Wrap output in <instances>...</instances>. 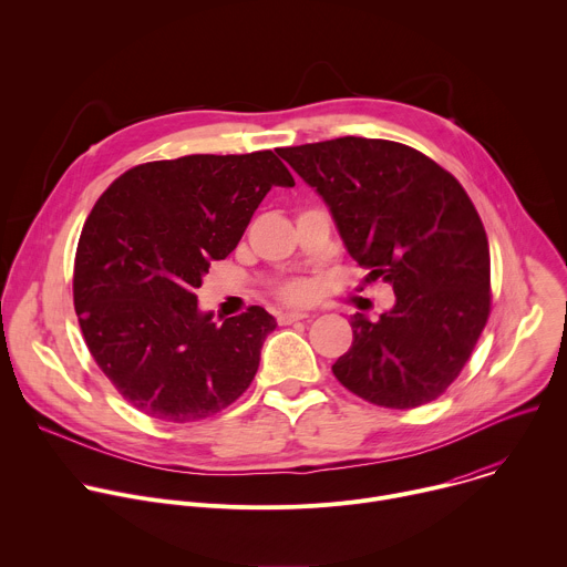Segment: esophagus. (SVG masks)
<instances>
[{
	"label": "esophagus",
	"instance_id": "obj_1",
	"mask_svg": "<svg viewBox=\"0 0 567 567\" xmlns=\"http://www.w3.org/2000/svg\"><path fill=\"white\" fill-rule=\"evenodd\" d=\"M307 318H311L309 311H280V313H278V322H280V326H291V322H296V320H307Z\"/></svg>",
	"mask_w": 567,
	"mask_h": 567
}]
</instances>
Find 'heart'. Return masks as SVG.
I'll return each instance as SVG.
<instances>
[{"label": "heart", "mask_w": 567, "mask_h": 567, "mask_svg": "<svg viewBox=\"0 0 567 567\" xmlns=\"http://www.w3.org/2000/svg\"><path fill=\"white\" fill-rule=\"evenodd\" d=\"M309 293H311V287H309V282H305V280H293V282H289V285H285V287L280 289V296L287 298V300H293V302L307 300Z\"/></svg>", "instance_id": "heart-1"}]
</instances>
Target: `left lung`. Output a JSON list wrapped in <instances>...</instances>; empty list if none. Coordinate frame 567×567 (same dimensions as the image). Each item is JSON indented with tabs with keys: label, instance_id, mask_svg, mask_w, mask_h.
<instances>
[{
	"label": "left lung",
	"instance_id": "left-lung-1",
	"mask_svg": "<svg viewBox=\"0 0 567 567\" xmlns=\"http://www.w3.org/2000/svg\"><path fill=\"white\" fill-rule=\"evenodd\" d=\"M328 204L348 254L392 285L379 320L350 318L352 348L332 365L361 399L417 409L468 361L492 307L489 241L460 182L426 154L385 138L341 136L282 147Z\"/></svg>",
	"mask_w": 567,
	"mask_h": 567
}]
</instances>
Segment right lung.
Segmentation results:
<instances>
[{
	"instance_id": "right-lung-1",
	"label": "right lung",
	"mask_w": 567,
	"mask_h": 567,
	"mask_svg": "<svg viewBox=\"0 0 567 567\" xmlns=\"http://www.w3.org/2000/svg\"><path fill=\"white\" fill-rule=\"evenodd\" d=\"M271 186H293L271 150L188 154L127 171L92 208L73 305L94 361L141 413L197 422L251 385L276 318L254 305L215 322L195 289L210 260L237 247Z\"/></svg>"
}]
</instances>
